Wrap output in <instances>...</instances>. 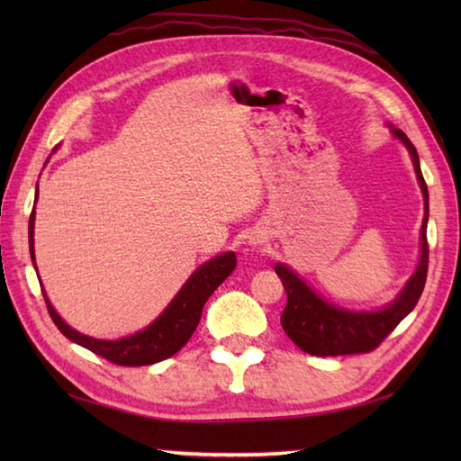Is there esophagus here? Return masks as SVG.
<instances>
[{
	"instance_id": "obj_1",
	"label": "esophagus",
	"mask_w": 461,
	"mask_h": 461,
	"mask_svg": "<svg viewBox=\"0 0 461 461\" xmlns=\"http://www.w3.org/2000/svg\"><path fill=\"white\" fill-rule=\"evenodd\" d=\"M251 241H253V243H258V246H259V243H261V240H259V238H253Z\"/></svg>"
}]
</instances>
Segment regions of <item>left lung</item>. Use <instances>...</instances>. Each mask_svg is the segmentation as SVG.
Segmentation results:
<instances>
[{
    "label": "left lung",
    "instance_id": "8db88e82",
    "mask_svg": "<svg viewBox=\"0 0 461 461\" xmlns=\"http://www.w3.org/2000/svg\"><path fill=\"white\" fill-rule=\"evenodd\" d=\"M406 149L412 154L414 170L418 176L420 188L426 200V215L422 220V256L416 273L410 277L408 285L400 293L398 299L386 309L376 312H352L342 311L322 301L317 293H312L295 273L277 263L276 273L287 293V305L281 315V325L285 335L295 345L312 357H340V355H360V352L375 350L398 322L402 321L422 295L428 276V185L420 170V158L414 144L408 136L394 129L393 131Z\"/></svg>",
    "mask_w": 461,
    "mask_h": 461
}]
</instances>
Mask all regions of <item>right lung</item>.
I'll return each mask as SVG.
<instances>
[{
    "label": "right lung",
    "mask_w": 461,
    "mask_h": 461,
    "mask_svg": "<svg viewBox=\"0 0 461 461\" xmlns=\"http://www.w3.org/2000/svg\"><path fill=\"white\" fill-rule=\"evenodd\" d=\"M33 221H35V210L32 212V218H29V251H32V261L35 266ZM236 266H238V258L233 251L223 253V256L203 263V266L195 271L188 281H185V285L180 289L178 295L174 297V301L166 307V311L152 322L150 327H146L144 330L136 332V335L121 339V340H99V339H91L86 335H81V332H77L57 315L55 309L51 307V303H49L45 295V291L43 289L41 291L47 303L49 315H51L57 329L61 330L68 340L89 348L91 352H95V355L113 362V365L146 366V365H154V362L174 357L176 352H178L185 342L190 340V337L194 335V330L202 319V309L205 305V301H208L212 293L231 276Z\"/></svg>",
    "instance_id": "1"
}]
</instances>
